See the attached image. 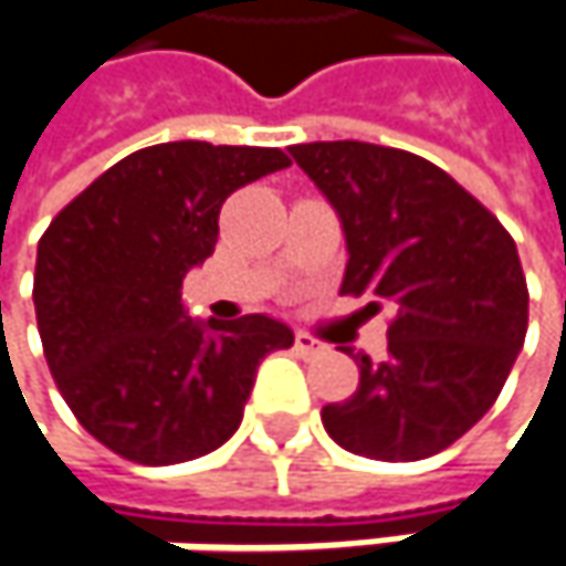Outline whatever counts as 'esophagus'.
<instances>
[{"mask_svg": "<svg viewBox=\"0 0 566 566\" xmlns=\"http://www.w3.org/2000/svg\"><path fill=\"white\" fill-rule=\"evenodd\" d=\"M294 349H297L301 356H314V353H321V343L311 334L297 331V334H294Z\"/></svg>", "mask_w": 566, "mask_h": 566, "instance_id": "esophagus-1", "label": "esophagus"}]
</instances>
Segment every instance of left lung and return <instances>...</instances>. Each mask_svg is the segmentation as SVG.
Listing matches in <instances>:
<instances>
[{
  "label": "left lung",
  "mask_w": 566,
  "mask_h": 566,
  "mask_svg": "<svg viewBox=\"0 0 566 566\" xmlns=\"http://www.w3.org/2000/svg\"><path fill=\"white\" fill-rule=\"evenodd\" d=\"M346 232L339 294L391 307L386 359L356 356L359 388L324 405L349 453L411 463L463 437L499 398L528 331L509 230L428 158L369 142L291 145Z\"/></svg>",
  "instance_id": "left-lung-1"
}]
</instances>
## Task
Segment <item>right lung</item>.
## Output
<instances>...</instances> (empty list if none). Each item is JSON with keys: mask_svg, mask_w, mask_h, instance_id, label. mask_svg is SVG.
Instances as JSON below:
<instances>
[{"mask_svg": "<svg viewBox=\"0 0 566 566\" xmlns=\"http://www.w3.org/2000/svg\"><path fill=\"white\" fill-rule=\"evenodd\" d=\"M282 148L165 142L138 148L44 230L34 314L48 369L80 424L145 467L227 443L259 363L287 349L282 321H190L184 275L213 255L232 190L282 171Z\"/></svg>", "mask_w": 566, "mask_h": 566, "instance_id": "add662e5", "label": "right lung"}]
</instances>
